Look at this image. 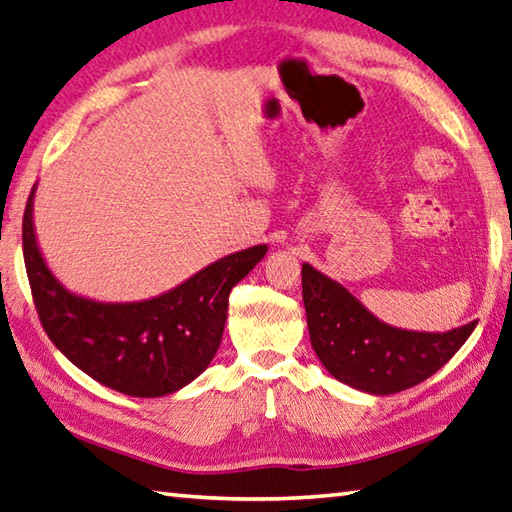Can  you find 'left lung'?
Instances as JSON below:
<instances>
[{
	"instance_id": "8db88e82",
	"label": "left lung",
	"mask_w": 512,
	"mask_h": 512,
	"mask_svg": "<svg viewBox=\"0 0 512 512\" xmlns=\"http://www.w3.org/2000/svg\"><path fill=\"white\" fill-rule=\"evenodd\" d=\"M310 344L330 375L370 395H393L435 375L473 333L477 322L446 333L388 326L335 279L302 266Z\"/></svg>"
}]
</instances>
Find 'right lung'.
<instances>
[{"instance_id": "right-lung-1", "label": "right lung", "mask_w": 512, "mask_h": 512, "mask_svg": "<svg viewBox=\"0 0 512 512\" xmlns=\"http://www.w3.org/2000/svg\"><path fill=\"white\" fill-rule=\"evenodd\" d=\"M30 190L22 239L35 308L46 335L88 377L130 397H164L188 386L222 344L228 295L262 262L259 244L208 264L166 293L142 302H97L50 273L39 250Z\"/></svg>"}]
</instances>
